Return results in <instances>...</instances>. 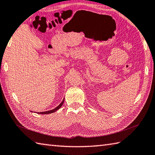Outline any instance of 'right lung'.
Masks as SVG:
<instances>
[{"label":"right lung","instance_id":"obj_1","mask_svg":"<svg viewBox=\"0 0 155 155\" xmlns=\"http://www.w3.org/2000/svg\"><path fill=\"white\" fill-rule=\"evenodd\" d=\"M64 99L62 100V101L61 104H60L58 106V107H56L55 109H54V110H50V111H44V112H38V114H49L54 113V112H55L58 110H59V109L62 107V105L64 104Z\"/></svg>","mask_w":155,"mask_h":155}]
</instances>
